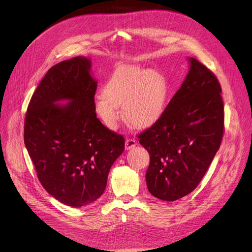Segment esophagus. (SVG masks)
<instances>
[{
	"mask_svg": "<svg viewBox=\"0 0 252 252\" xmlns=\"http://www.w3.org/2000/svg\"><path fill=\"white\" fill-rule=\"evenodd\" d=\"M136 146V141L132 138H127L126 140V150H131L132 148H134Z\"/></svg>",
	"mask_w": 252,
	"mask_h": 252,
	"instance_id": "esophagus-1",
	"label": "esophagus"
}]
</instances>
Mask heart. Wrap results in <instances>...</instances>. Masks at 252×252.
<instances>
[{
  "mask_svg": "<svg viewBox=\"0 0 252 252\" xmlns=\"http://www.w3.org/2000/svg\"><path fill=\"white\" fill-rule=\"evenodd\" d=\"M102 95L94 101V112L105 126L116 129L123 120L120 106L128 125L148 128L161 117L167 98V84L155 69L135 65L118 67L102 88Z\"/></svg>",
  "mask_w": 252,
  "mask_h": 252,
  "instance_id": "heart-1",
  "label": "heart"
}]
</instances>
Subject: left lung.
Returning <instances> with one entry per match:
<instances>
[{"label": "left lung", "instance_id": "1", "mask_svg": "<svg viewBox=\"0 0 252 252\" xmlns=\"http://www.w3.org/2000/svg\"><path fill=\"white\" fill-rule=\"evenodd\" d=\"M159 120L138 134L150 154L146 181L158 199L173 201L196 189L220 150L224 131L221 87L194 58Z\"/></svg>", "mask_w": 252, "mask_h": 252}]
</instances>
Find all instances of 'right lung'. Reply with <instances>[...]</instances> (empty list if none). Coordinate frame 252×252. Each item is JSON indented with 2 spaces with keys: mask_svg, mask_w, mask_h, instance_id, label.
Wrapping results in <instances>:
<instances>
[{
  "mask_svg": "<svg viewBox=\"0 0 252 252\" xmlns=\"http://www.w3.org/2000/svg\"><path fill=\"white\" fill-rule=\"evenodd\" d=\"M91 61L76 57L52 66L35 89L25 118L24 140L44 189L62 203L81 207L104 191L125 137L96 118L97 83ZM66 99L70 102L58 106Z\"/></svg>",
  "mask_w": 252,
  "mask_h": 252,
  "instance_id": "add662e5",
  "label": "right lung"
}]
</instances>
